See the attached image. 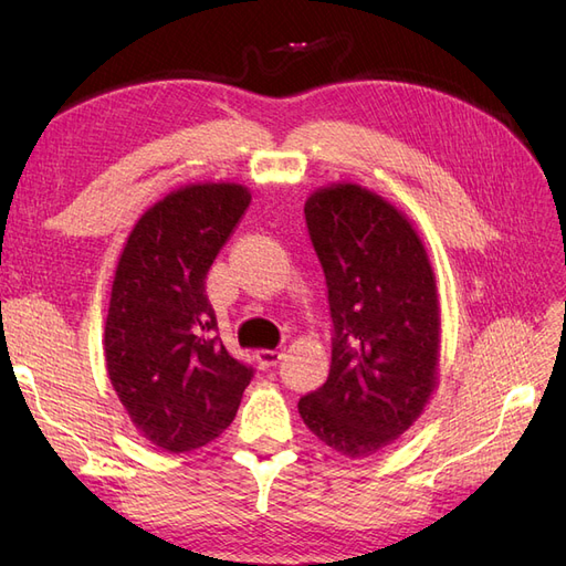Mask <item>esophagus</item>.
<instances>
[{"label": "esophagus", "mask_w": 566, "mask_h": 566, "mask_svg": "<svg viewBox=\"0 0 566 566\" xmlns=\"http://www.w3.org/2000/svg\"><path fill=\"white\" fill-rule=\"evenodd\" d=\"M283 358V352L281 349H260L256 352V361H260L262 368H271L276 366Z\"/></svg>", "instance_id": "1"}]
</instances>
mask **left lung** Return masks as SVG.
<instances>
[{"label":"left lung","instance_id":"8db88e82","mask_svg":"<svg viewBox=\"0 0 566 566\" xmlns=\"http://www.w3.org/2000/svg\"><path fill=\"white\" fill-rule=\"evenodd\" d=\"M333 318L331 373L297 408L331 449L358 458L408 430L437 382L434 273L410 221L356 184L304 205Z\"/></svg>","mask_w":566,"mask_h":566}]
</instances>
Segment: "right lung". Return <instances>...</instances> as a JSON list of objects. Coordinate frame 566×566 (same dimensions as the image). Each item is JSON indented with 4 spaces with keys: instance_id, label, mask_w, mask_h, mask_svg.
<instances>
[{
    "instance_id": "right-lung-1",
    "label": "right lung",
    "mask_w": 566,
    "mask_h": 566,
    "mask_svg": "<svg viewBox=\"0 0 566 566\" xmlns=\"http://www.w3.org/2000/svg\"><path fill=\"white\" fill-rule=\"evenodd\" d=\"M250 208L238 184H196L136 221L117 262L106 318V368L132 422L169 453L231 424L254 368L217 335L205 279Z\"/></svg>"
}]
</instances>
